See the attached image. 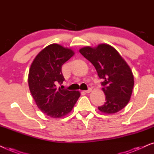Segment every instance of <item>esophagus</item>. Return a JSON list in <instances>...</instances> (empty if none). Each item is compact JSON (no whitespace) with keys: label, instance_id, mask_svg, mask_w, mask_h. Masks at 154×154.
Instances as JSON below:
<instances>
[{"label":"esophagus","instance_id":"obj_1","mask_svg":"<svg viewBox=\"0 0 154 154\" xmlns=\"http://www.w3.org/2000/svg\"><path fill=\"white\" fill-rule=\"evenodd\" d=\"M91 91H92V88H89L87 90H85V92H86V93H90V92H91Z\"/></svg>","mask_w":154,"mask_h":154}]
</instances>
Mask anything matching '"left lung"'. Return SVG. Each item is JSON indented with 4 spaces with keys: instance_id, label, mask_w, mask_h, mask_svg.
Returning <instances> with one entry per match:
<instances>
[{
    "instance_id": "left-lung-1",
    "label": "left lung",
    "mask_w": 154,
    "mask_h": 154,
    "mask_svg": "<svg viewBox=\"0 0 154 154\" xmlns=\"http://www.w3.org/2000/svg\"><path fill=\"white\" fill-rule=\"evenodd\" d=\"M79 52L93 64L106 96L104 105L98 107L101 112L114 113L129 102L134 87V76L127 63L115 48L107 44L96 48L85 47Z\"/></svg>"
}]
</instances>
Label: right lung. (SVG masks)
Returning <instances> with one entry per match:
<instances>
[{
  "label": "right lung",
  "mask_w": 154,
  "mask_h": 154,
  "mask_svg": "<svg viewBox=\"0 0 154 154\" xmlns=\"http://www.w3.org/2000/svg\"><path fill=\"white\" fill-rule=\"evenodd\" d=\"M74 52L58 44H51L38 54L31 65L28 83L35 104L51 118L64 116L72 110L81 93L61 89L57 84L64 81L62 66Z\"/></svg>",
  "instance_id": "add662e5"
}]
</instances>
